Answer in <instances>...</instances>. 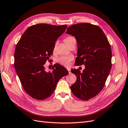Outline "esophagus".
Segmentation results:
<instances>
[{"label":"esophagus","instance_id":"obj_1","mask_svg":"<svg viewBox=\"0 0 128 128\" xmlns=\"http://www.w3.org/2000/svg\"><path fill=\"white\" fill-rule=\"evenodd\" d=\"M67 70H68V73H69V74L71 73V72H70V68H67Z\"/></svg>","mask_w":128,"mask_h":128}]
</instances>
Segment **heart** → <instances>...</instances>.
Listing matches in <instances>:
<instances>
[{
  "label": "heart",
  "instance_id": "1",
  "mask_svg": "<svg viewBox=\"0 0 128 128\" xmlns=\"http://www.w3.org/2000/svg\"><path fill=\"white\" fill-rule=\"evenodd\" d=\"M73 38H74L73 37L68 36L65 38L64 41L66 42V44L68 46ZM55 46L56 45H55L53 48L54 51L55 50ZM73 58H74L72 55H62L57 58V62L61 65L65 66H68Z\"/></svg>",
  "mask_w": 128,
  "mask_h": 128
}]
</instances>
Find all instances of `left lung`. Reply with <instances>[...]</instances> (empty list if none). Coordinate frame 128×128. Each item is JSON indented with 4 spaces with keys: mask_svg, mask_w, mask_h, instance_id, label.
<instances>
[{
    "mask_svg": "<svg viewBox=\"0 0 128 128\" xmlns=\"http://www.w3.org/2000/svg\"><path fill=\"white\" fill-rule=\"evenodd\" d=\"M66 33L75 37L78 44L75 65H85L81 72L72 69L76 81L70 89L77 98L88 100L101 92L111 69L112 52L100 27L89 23H80L68 28Z\"/></svg>",
    "mask_w": 128,
    "mask_h": 128,
    "instance_id": "obj_1",
    "label": "left lung"
}]
</instances>
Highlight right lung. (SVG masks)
<instances>
[{
  "label": "right lung",
  "mask_w": 128,
  "mask_h": 128,
  "mask_svg": "<svg viewBox=\"0 0 128 128\" xmlns=\"http://www.w3.org/2000/svg\"><path fill=\"white\" fill-rule=\"evenodd\" d=\"M67 25L56 26L38 24L28 27L16 45L14 67L25 92L37 100L49 98L59 80L68 74L59 64L52 72L45 70L44 64L53 54L55 42L63 34Z\"/></svg>",
  "instance_id": "right-lung-1"
}]
</instances>
